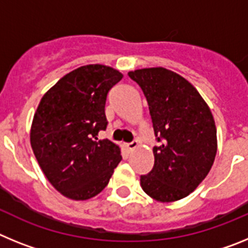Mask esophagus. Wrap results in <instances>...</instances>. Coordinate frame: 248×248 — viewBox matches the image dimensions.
Returning <instances> with one entry per match:
<instances>
[{
    "mask_svg": "<svg viewBox=\"0 0 248 248\" xmlns=\"http://www.w3.org/2000/svg\"><path fill=\"white\" fill-rule=\"evenodd\" d=\"M137 146H138L137 141H131V143L125 144V145H124V148H125V150L128 151V153H130V151L134 150V149L137 148Z\"/></svg>",
    "mask_w": 248,
    "mask_h": 248,
    "instance_id": "1",
    "label": "esophagus"
}]
</instances>
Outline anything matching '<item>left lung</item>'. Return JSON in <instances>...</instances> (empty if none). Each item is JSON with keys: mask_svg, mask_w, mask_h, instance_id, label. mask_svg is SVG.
<instances>
[{"mask_svg": "<svg viewBox=\"0 0 248 248\" xmlns=\"http://www.w3.org/2000/svg\"><path fill=\"white\" fill-rule=\"evenodd\" d=\"M149 105L157 146L154 166L140 176L144 191L161 202L191 194L209 174L217 139L211 110L196 88L165 68L129 72Z\"/></svg>", "mask_w": 248, "mask_h": 248, "instance_id": "1", "label": "left lung"}]
</instances>
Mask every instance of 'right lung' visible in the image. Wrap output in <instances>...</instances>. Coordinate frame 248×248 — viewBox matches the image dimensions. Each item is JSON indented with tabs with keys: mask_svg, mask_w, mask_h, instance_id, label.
I'll return each instance as SVG.
<instances>
[{
	"mask_svg": "<svg viewBox=\"0 0 248 248\" xmlns=\"http://www.w3.org/2000/svg\"><path fill=\"white\" fill-rule=\"evenodd\" d=\"M122 78L107 65H83L61 78L41 99L31 146L48 181L65 198L88 200L99 194L122 160L119 146L98 140V133L108 125V92Z\"/></svg>",
	"mask_w": 248,
	"mask_h": 248,
	"instance_id": "1",
	"label": "right lung"
}]
</instances>
